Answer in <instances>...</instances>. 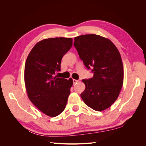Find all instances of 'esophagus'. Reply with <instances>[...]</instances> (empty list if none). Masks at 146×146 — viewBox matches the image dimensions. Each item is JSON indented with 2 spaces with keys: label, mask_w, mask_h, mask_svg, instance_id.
Returning a JSON list of instances; mask_svg holds the SVG:
<instances>
[{
  "label": "esophagus",
  "mask_w": 146,
  "mask_h": 146,
  "mask_svg": "<svg viewBox=\"0 0 146 146\" xmlns=\"http://www.w3.org/2000/svg\"><path fill=\"white\" fill-rule=\"evenodd\" d=\"M78 82V80H76V79H73V83L74 84H76Z\"/></svg>",
  "instance_id": "34e87169"
}]
</instances>
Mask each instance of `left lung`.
I'll list each match as a JSON object with an SVG mask.
<instances>
[{"label": "left lung", "mask_w": 146, "mask_h": 146, "mask_svg": "<svg viewBox=\"0 0 146 146\" xmlns=\"http://www.w3.org/2000/svg\"><path fill=\"white\" fill-rule=\"evenodd\" d=\"M74 45L83 63L94 76L83 79L85 90L80 96L85 104L96 111L108 108L116 100L123 81L121 56L109 39L89 34L74 38Z\"/></svg>", "instance_id": "1"}]
</instances>
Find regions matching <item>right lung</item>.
<instances>
[{
    "instance_id": "obj_1",
    "label": "right lung",
    "mask_w": 146,
    "mask_h": 146,
    "mask_svg": "<svg viewBox=\"0 0 146 146\" xmlns=\"http://www.w3.org/2000/svg\"><path fill=\"white\" fill-rule=\"evenodd\" d=\"M72 46L71 38H52L36 43L25 64L24 81L30 100L41 112L55 117L63 111L70 88L69 80L54 76L63 56Z\"/></svg>"
}]
</instances>
